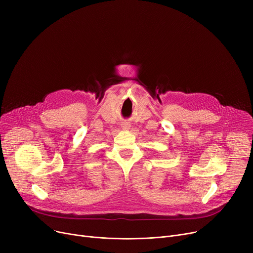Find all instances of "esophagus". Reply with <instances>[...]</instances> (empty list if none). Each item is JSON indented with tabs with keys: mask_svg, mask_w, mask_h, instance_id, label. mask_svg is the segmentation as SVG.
Wrapping results in <instances>:
<instances>
[{
	"mask_svg": "<svg viewBox=\"0 0 253 253\" xmlns=\"http://www.w3.org/2000/svg\"><path fill=\"white\" fill-rule=\"evenodd\" d=\"M121 128H122L123 130H129V129H130V124H129V123H122Z\"/></svg>",
	"mask_w": 253,
	"mask_h": 253,
	"instance_id": "1",
	"label": "esophagus"
}]
</instances>
